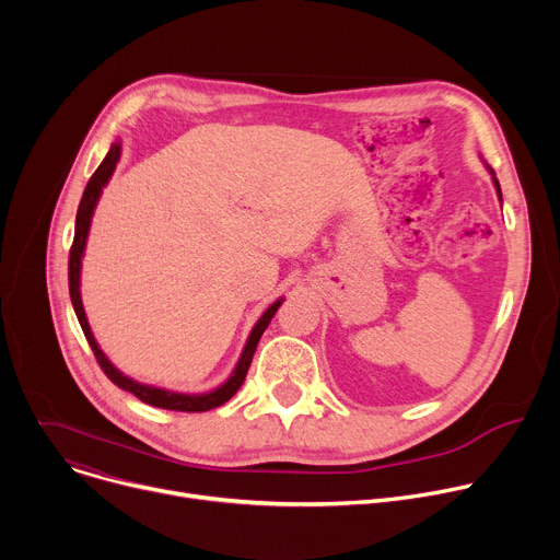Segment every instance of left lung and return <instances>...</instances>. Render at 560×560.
Listing matches in <instances>:
<instances>
[{
    "instance_id": "8db88e82",
    "label": "left lung",
    "mask_w": 560,
    "mask_h": 560,
    "mask_svg": "<svg viewBox=\"0 0 560 560\" xmlns=\"http://www.w3.org/2000/svg\"><path fill=\"white\" fill-rule=\"evenodd\" d=\"M488 171H490V175H492V182H494V186H497V192H499V199H501V203H503V195H501V186H499V179H497V175H494V171L488 166Z\"/></svg>"
}]
</instances>
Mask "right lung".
<instances>
[{
    "label": "right lung",
    "instance_id": "obj_1",
    "mask_svg": "<svg viewBox=\"0 0 560 560\" xmlns=\"http://www.w3.org/2000/svg\"><path fill=\"white\" fill-rule=\"evenodd\" d=\"M119 154H121V143L115 141L108 150V154L104 156V162L100 164V168L95 171V175L91 177L86 190H84V197L82 201H79V210H77V219H74V238H72V248H70V257H68V290H70V301H72V307H74V314L79 318V326H82L93 352H95V359L97 363L102 365V370L106 372V376L119 385L121 389L135 394L139 401L148 404V406H154V408H164V410H175V412H206V410H212V408H219L223 406L225 401H230V398L236 394V389L242 387L246 374H248V368L253 363V354L257 350V343L261 339V335L266 332V328L270 326L275 312L279 310V305L283 303V299L275 301L264 314L259 322L255 324L246 346H244V352L242 357H238L232 374L228 376L225 383H221L217 389L212 392H206V394H182V392H171V389H164V387H154V385H145V383H137L132 381L130 376L121 374L110 361L108 357L102 352V348L97 346L93 332H91V326H89V318H86V312H84V303H82V292H79V275H82V257H84V250H86V238H89V230H91V221H93V212H95V206L102 197V190L104 186L108 184V179L113 177L115 173V166L119 162Z\"/></svg>",
    "mask_w": 560,
    "mask_h": 560
}]
</instances>
